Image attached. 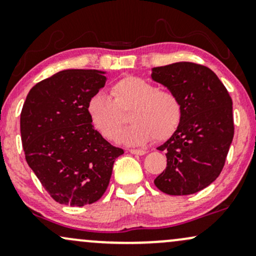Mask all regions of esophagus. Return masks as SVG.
Listing matches in <instances>:
<instances>
[{
	"label": "esophagus",
	"instance_id": "1",
	"mask_svg": "<svg viewBox=\"0 0 256 256\" xmlns=\"http://www.w3.org/2000/svg\"><path fill=\"white\" fill-rule=\"evenodd\" d=\"M129 152H130L132 154H138V156L146 154L145 150H129Z\"/></svg>",
	"mask_w": 256,
	"mask_h": 256
}]
</instances>
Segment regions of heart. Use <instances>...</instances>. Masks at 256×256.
I'll return each instance as SVG.
<instances>
[{
  "label": "heart",
  "mask_w": 256,
  "mask_h": 256,
  "mask_svg": "<svg viewBox=\"0 0 256 256\" xmlns=\"http://www.w3.org/2000/svg\"><path fill=\"white\" fill-rule=\"evenodd\" d=\"M111 94L97 92L87 102V114L105 139L117 140L128 111L132 126L121 140L127 145H144L150 140L164 141L176 132L182 120V104L175 93L159 90L140 76H123L111 87Z\"/></svg>",
  "instance_id": "1"
}]
</instances>
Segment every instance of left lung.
Returning <instances> with one entry per match:
<instances>
[{
    "mask_svg": "<svg viewBox=\"0 0 256 256\" xmlns=\"http://www.w3.org/2000/svg\"><path fill=\"white\" fill-rule=\"evenodd\" d=\"M152 79L175 93L182 120L166 142V168L154 180L169 195H189L210 186L223 170L234 138L232 99L210 68L177 62L152 68Z\"/></svg>",
    "mask_w": 256,
    "mask_h": 256,
    "instance_id": "8db88e82",
    "label": "left lung"
}]
</instances>
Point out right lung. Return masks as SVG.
Returning <instances> with one entry per match:
<instances>
[{
	"label": "right lung",
	"mask_w": 256,
	"mask_h": 256,
	"mask_svg": "<svg viewBox=\"0 0 256 256\" xmlns=\"http://www.w3.org/2000/svg\"><path fill=\"white\" fill-rule=\"evenodd\" d=\"M104 72L67 69L31 88L20 115L24 152L45 190L62 205L103 196L123 150L93 128L87 102L105 85Z\"/></svg>",
	"instance_id": "right-lung-1"
}]
</instances>
